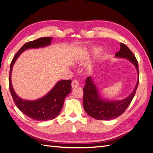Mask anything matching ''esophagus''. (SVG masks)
<instances>
[{"mask_svg":"<svg viewBox=\"0 0 153 153\" xmlns=\"http://www.w3.org/2000/svg\"><path fill=\"white\" fill-rule=\"evenodd\" d=\"M71 85H72V88H76V87L79 86V82H78V81H77V80H74V81H72V82Z\"/></svg>","mask_w":153,"mask_h":153,"instance_id":"esophagus-1","label":"esophagus"}]
</instances>
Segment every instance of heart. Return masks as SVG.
Instances as JSON below:
<instances>
[{
  "label": "heart",
  "mask_w": 153,
  "mask_h": 153,
  "mask_svg": "<svg viewBox=\"0 0 153 153\" xmlns=\"http://www.w3.org/2000/svg\"><path fill=\"white\" fill-rule=\"evenodd\" d=\"M97 51H98V49H94V52H97ZM86 58H87V56H82V57H81L80 59H79V60H75V61H74V62H75L76 63H78L82 62V61L85 60Z\"/></svg>",
  "instance_id": "b5f03b06"
}]
</instances>
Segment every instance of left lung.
<instances>
[{
	"mask_svg": "<svg viewBox=\"0 0 153 153\" xmlns=\"http://www.w3.org/2000/svg\"><path fill=\"white\" fill-rule=\"evenodd\" d=\"M120 49L115 54L118 58L128 59L135 67L137 71V82L133 91L127 97L119 101H111L102 98L99 94L91 76L86 78V84L82 88L83 107L87 114L97 120H111L119 117L129 106L136 93L139 82L138 63L133 52L123 43H120Z\"/></svg>",
	"mask_w": 153,
	"mask_h": 153,
	"instance_id": "obj_1",
	"label": "left lung"
}]
</instances>
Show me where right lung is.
I'll return each mask as SVG.
<instances>
[{"label": "right lung", "mask_w": 153, "mask_h": 153, "mask_svg": "<svg viewBox=\"0 0 153 153\" xmlns=\"http://www.w3.org/2000/svg\"><path fill=\"white\" fill-rule=\"evenodd\" d=\"M52 38L43 37L25 43L13 59L10 71L9 86L16 106L24 114L37 121H47L55 119L63 108L65 99L71 92L72 81L61 80L46 95L36 100H25L17 95L11 83L13 67L20 55L25 50L43 48L51 44Z\"/></svg>", "instance_id": "1"}]
</instances>
